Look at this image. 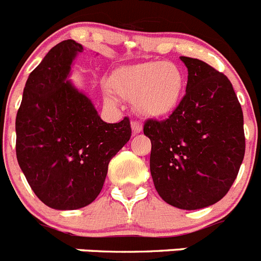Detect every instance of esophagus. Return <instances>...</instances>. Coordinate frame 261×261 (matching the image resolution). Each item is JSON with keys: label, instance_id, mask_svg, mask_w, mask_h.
<instances>
[{"label": "esophagus", "instance_id": "34e87169", "mask_svg": "<svg viewBox=\"0 0 261 261\" xmlns=\"http://www.w3.org/2000/svg\"><path fill=\"white\" fill-rule=\"evenodd\" d=\"M130 126H132L133 135H138L142 130V123H140V121H132Z\"/></svg>", "mask_w": 261, "mask_h": 261}]
</instances>
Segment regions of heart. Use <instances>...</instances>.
<instances>
[{"label":"heart","mask_w":261,"mask_h":261,"mask_svg":"<svg viewBox=\"0 0 261 261\" xmlns=\"http://www.w3.org/2000/svg\"><path fill=\"white\" fill-rule=\"evenodd\" d=\"M116 95L133 102L136 111L149 119H163L174 114L186 91V75L179 65L149 61L123 66L110 78Z\"/></svg>","instance_id":"b5f03b06"}]
</instances>
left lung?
I'll return each mask as SVG.
<instances>
[{
  "label": "left lung",
  "instance_id": "8db88e82",
  "mask_svg": "<svg viewBox=\"0 0 261 261\" xmlns=\"http://www.w3.org/2000/svg\"><path fill=\"white\" fill-rule=\"evenodd\" d=\"M188 69L186 95L163 121L147 120L150 172L158 195L184 211L220 201L243 162V112L226 75L206 62L180 57Z\"/></svg>",
  "mask_w": 261,
  "mask_h": 261
}]
</instances>
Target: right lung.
I'll use <instances>...</instances> for the list:
<instances>
[{
  "instance_id": "right-lung-1",
  "label": "right lung",
  "mask_w": 261,
  "mask_h": 261,
  "mask_svg": "<svg viewBox=\"0 0 261 261\" xmlns=\"http://www.w3.org/2000/svg\"><path fill=\"white\" fill-rule=\"evenodd\" d=\"M84 47L64 40L30 73L15 120L17 159L40 201L57 211L91 204L108 163L129 141L128 117L106 123L91 99L69 80Z\"/></svg>"
}]
</instances>
